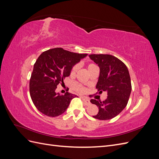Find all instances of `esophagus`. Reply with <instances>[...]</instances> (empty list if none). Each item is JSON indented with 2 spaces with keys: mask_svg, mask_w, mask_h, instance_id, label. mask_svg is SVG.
<instances>
[{
  "mask_svg": "<svg viewBox=\"0 0 159 159\" xmlns=\"http://www.w3.org/2000/svg\"><path fill=\"white\" fill-rule=\"evenodd\" d=\"M81 99H82L83 102H84V104H85V105H90V102H89V99H86V98H82V97H81Z\"/></svg>",
  "mask_w": 159,
  "mask_h": 159,
  "instance_id": "1",
  "label": "esophagus"
}]
</instances>
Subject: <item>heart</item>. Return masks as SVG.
Masks as SVG:
<instances>
[{"mask_svg":"<svg viewBox=\"0 0 159 159\" xmlns=\"http://www.w3.org/2000/svg\"><path fill=\"white\" fill-rule=\"evenodd\" d=\"M93 66H95V64H89L88 66V68L89 69L91 67H92ZM78 68H79V66H78V65H77V64L73 66V68H71V75H74L76 73L77 71H78ZM74 88L79 93H84L85 91V89L83 87H81V86L80 85H79V84H74Z\"/></svg>","mask_w":159,"mask_h":159,"instance_id":"1","label":"heart"}]
</instances>
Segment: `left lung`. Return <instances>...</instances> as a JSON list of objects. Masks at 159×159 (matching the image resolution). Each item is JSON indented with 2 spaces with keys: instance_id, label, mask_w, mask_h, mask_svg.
<instances>
[{
  "instance_id": "left-lung-1",
  "label": "left lung",
  "mask_w": 159,
  "mask_h": 159,
  "mask_svg": "<svg viewBox=\"0 0 159 159\" xmlns=\"http://www.w3.org/2000/svg\"><path fill=\"white\" fill-rule=\"evenodd\" d=\"M89 57L100 68L96 88L99 93L107 91L103 102L91 99L97 105L98 113L93 117L108 120L116 117L127 106L131 92V82L126 65L117 57L109 54H91Z\"/></svg>"
}]
</instances>
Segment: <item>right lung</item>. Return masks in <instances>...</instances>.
Instances as JSON below:
<instances>
[{
	"instance_id": "obj_1",
	"label": "right lung",
	"mask_w": 159,
	"mask_h": 159,
	"mask_svg": "<svg viewBox=\"0 0 159 159\" xmlns=\"http://www.w3.org/2000/svg\"><path fill=\"white\" fill-rule=\"evenodd\" d=\"M87 56L56 48L42 52L38 57L30 80V94L39 111L52 117L66 111L71 100L77 95L69 92L57 93V85L64 83L72 67Z\"/></svg>"
}]
</instances>
